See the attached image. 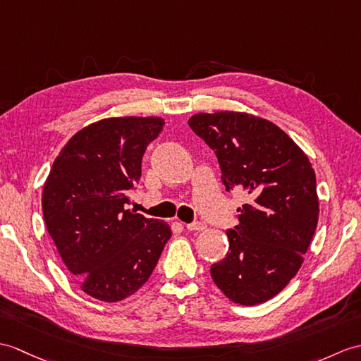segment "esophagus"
I'll list each match as a JSON object with an SVG mask.
<instances>
[{
	"mask_svg": "<svg viewBox=\"0 0 361 361\" xmlns=\"http://www.w3.org/2000/svg\"><path fill=\"white\" fill-rule=\"evenodd\" d=\"M186 229H188V231H203V229H204V224L200 223V221L188 223V224H186Z\"/></svg>",
	"mask_w": 361,
	"mask_h": 361,
	"instance_id": "esophagus-1",
	"label": "esophagus"
}]
</instances>
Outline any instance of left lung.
<instances>
[{"label": "left lung", "mask_w": 361, "mask_h": 361, "mask_svg": "<svg viewBox=\"0 0 361 361\" xmlns=\"http://www.w3.org/2000/svg\"><path fill=\"white\" fill-rule=\"evenodd\" d=\"M190 129L211 147L226 190L245 189L229 250L211 266L214 283L233 303L254 306L288 286L303 263L318 221L315 172L279 126L245 112L197 114Z\"/></svg>", "instance_id": "left-lung-1"}]
</instances>
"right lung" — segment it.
<instances>
[{"label": "right lung", "instance_id": "add662e5", "mask_svg": "<svg viewBox=\"0 0 361 361\" xmlns=\"http://www.w3.org/2000/svg\"><path fill=\"white\" fill-rule=\"evenodd\" d=\"M163 126L160 116L92 123L67 141L44 183L49 235L81 290L97 300L114 303L137 292L172 235L167 223L126 209Z\"/></svg>", "mask_w": 361, "mask_h": 361}]
</instances>
